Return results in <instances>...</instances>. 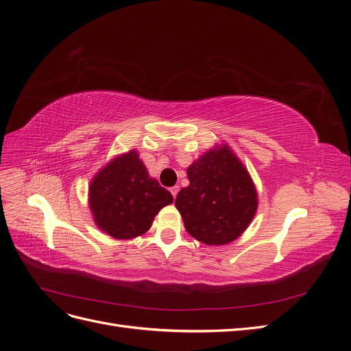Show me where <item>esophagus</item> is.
I'll list each match as a JSON object with an SVG mask.
<instances>
[{
  "label": "esophagus",
  "mask_w": 351,
  "mask_h": 351,
  "mask_svg": "<svg viewBox=\"0 0 351 351\" xmlns=\"http://www.w3.org/2000/svg\"><path fill=\"white\" fill-rule=\"evenodd\" d=\"M178 190H180V187H178V186H173L171 189H169V192H171L173 197H176V196H177V193H178Z\"/></svg>",
  "instance_id": "34e87169"
}]
</instances>
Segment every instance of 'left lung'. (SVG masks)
I'll return each mask as SVG.
<instances>
[{
	"label": "left lung",
	"mask_w": 351,
	"mask_h": 351,
	"mask_svg": "<svg viewBox=\"0 0 351 351\" xmlns=\"http://www.w3.org/2000/svg\"><path fill=\"white\" fill-rule=\"evenodd\" d=\"M190 184L180 190L176 206L187 232L221 246L243 234L256 214L258 193L240 159L227 145L215 146L187 168Z\"/></svg>",
	"instance_id": "left-lung-1"
}]
</instances>
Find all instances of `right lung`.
I'll return each instance as SVG.
<instances>
[{
	"instance_id": "1",
	"label": "right lung",
	"mask_w": 351,
	"mask_h": 351,
	"mask_svg": "<svg viewBox=\"0 0 351 351\" xmlns=\"http://www.w3.org/2000/svg\"><path fill=\"white\" fill-rule=\"evenodd\" d=\"M169 204L173 195L149 177L134 149L114 158L89 186L95 224L114 239L145 234L155 215Z\"/></svg>"
}]
</instances>
